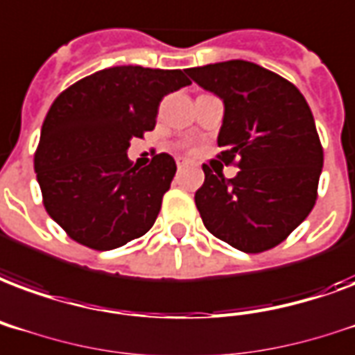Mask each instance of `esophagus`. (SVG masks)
<instances>
[{
  "instance_id": "obj_1",
  "label": "esophagus",
  "mask_w": 355,
  "mask_h": 355,
  "mask_svg": "<svg viewBox=\"0 0 355 355\" xmlns=\"http://www.w3.org/2000/svg\"><path fill=\"white\" fill-rule=\"evenodd\" d=\"M175 164H178V168H180V170H181V168H183V166H187L189 162L185 161V159H181V157H180V159H175Z\"/></svg>"
}]
</instances>
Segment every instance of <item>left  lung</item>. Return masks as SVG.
<instances>
[{
	"label": "left lung",
	"instance_id": "8db88e82",
	"mask_svg": "<svg viewBox=\"0 0 355 355\" xmlns=\"http://www.w3.org/2000/svg\"><path fill=\"white\" fill-rule=\"evenodd\" d=\"M191 78L225 103L218 161L236 164L226 180L204 164L194 194L204 226L243 252L273 249L313 211L324 149L313 112L297 87L243 60L187 69Z\"/></svg>",
	"mask_w": 355,
	"mask_h": 355
}]
</instances>
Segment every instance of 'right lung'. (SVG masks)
Wrapping results in <instances>:
<instances>
[{"label": "right lung", "instance_id": "obj_1", "mask_svg": "<svg viewBox=\"0 0 355 355\" xmlns=\"http://www.w3.org/2000/svg\"><path fill=\"white\" fill-rule=\"evenodd\" d=\"M191 84L181 69L121 65L78 80L48 110L35 174L50 217L76 243L117 249L153 226L175 161L159 153L132 166V138L155 129L164 95Z\"/></svg>", "mask_w": 355, "mask_h": 355}]
</instances>
